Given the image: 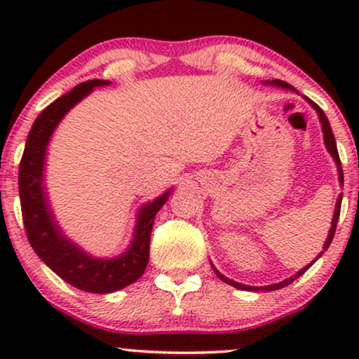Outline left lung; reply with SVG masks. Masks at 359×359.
I'll list each match as a JSON object with an SVG mask.
<instances>
[{"mask_svg":"<svg viewBox=\"0 0 359 359\" xmlns=\"http://www.w3.org/2000/svg\"><path fill=\"white\" fill-rule=\"evenodd\" d=\"M265 84H270V86H277V88H282V89H288V90H295L294 88H292L290 84H287V82H283V81H278V79H275V81H265ZM295 93H297V90H295ZM309 104L312 106V108L316 109V113H317V116H319V121H320V126H323V133H324V143H325V148H327V151L329 154L332 155V158H334V162H336V165H337V175H339V184L343 185L344 184V175H343V168H341V160H339V154H337V147H336V140H334V135H332V130H331V125H329V119H327V116H325L324 114V111L319 108V106L316 104L314 101H311L307 97L306 100ZM341 201H343V194H339V197H337V201H336V209H334V216H332V222H331V229H329V233H327V238H325V243H324V246H323V251H320L319 253V257L317 258H320V255L324 253L325 250L329 248V245H331V241H332V238H334V233H336V226H337V219H339V212H341ZM316 258V259H317ZM316 259H312L311 263H309L307 266H304L302 270H299L297 273L294 275V277H290V278H285L283 280V282H278V283H271V285H266V287H251V285H243V283H240V282H234V280H231V278H228V277H224V275L221 273L219 270H216L212 266V270H214V273L217 275V277H219L222 282H226L228 283V285H231V287H236V288H240V290H251V292H258V290H263V292H271V290H278V288H283V287H287V285H290L292 282H294L295 278H299L300 275H304L306 273V271L311 269L312 265H314V262Z\"/></svg>","mask_w":359,"mask_h":359,"instance_id":"8db88e82","label":"left lung"}]
</instances>
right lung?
I'll list each match as a JSON object with an SVG mask.
<instances>
[{"label":"right lung","instance_id":"obj_1","mask_svg":"<svg viewBox=\"0 0 359 359\" xmlns=\"http://www.w3.org/2000/svg\"><path fill=\"white\" fill-rule=\"evenodd\" d=\"M109 81L93 79L76 86L71 93L47 106L28 133L20 162L18 189L27 238L39 258L62 280L90 294H111L137 282L148 265L150 234L156 212L167 203L172 189L140 208L133 240L119 257L96 258L69 240L53 216L43 184L45 156L52 133L81 100L94 88L109 86Z\"/></svg>","mask_w":359,"mask_h":359}]
</instances>
